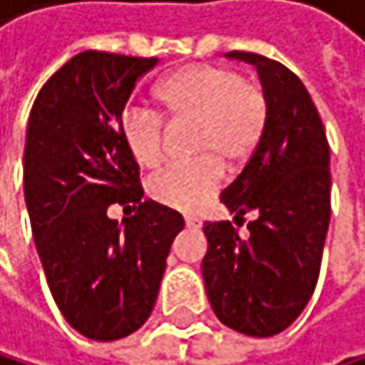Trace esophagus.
Here are the masks:
<instances>
[{"mask_svg": "<svg viewBox=\"0 0 365 365\" xmlns=\"http://www.w3.org/2000/svg\"><path fill=\"white\" fill-rule=\"evenodd\" d=\"M186 227L188 230H199L201 227V221L197 217H186Z\"/></svg>", "mask_w": 365, "mask_h": 365, "instance_id": "esophagus-1", "label": "esophagus"}]
</instances>
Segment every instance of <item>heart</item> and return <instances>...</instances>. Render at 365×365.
<instances>
[{
	"mask_svg": "<svg viewBox=\"0 0 365 365\" xmlns=\"http://www.w3.org/2000/svg\"><path fill=\"white\" fill-rule=\"evenodd\" d=\"M158 115L131 111L122 120V144L142 168L164 160V124H192L186 166H173L148 181V197L166 207L195 212L219 188L221 168H241L267 129V96L232 67L195 63L175 69L153 89Z\"/></svg>",
	"mask_w": 365,
	"mask_h": 365,
	"instance_id": "heart-1",
	"label": "heart"
}]
</instances>
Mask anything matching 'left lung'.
I'll use <instances>...</instances> for the list:
<instances>
[{
	"label": "left lung",
	"instance_id": "8db88e82",
	"mask_svg": "<svg viewBox=\"0 0 365 365\" xmlns=\"http://www.w3.org/2000/svg\"><path fill=\"white\" fill-rule=\"evenodd\" d=\"M227 56L256 65L267 96V129L243 173L221 192L241 225L205 223L201 262L212 311L225 327L272 337L311 300L331 221V148L324 124L302 81L282 63L254 52Z\"/></svg>",
	"mask_w": 365,
	"mask_h": 365
}]
</instances>
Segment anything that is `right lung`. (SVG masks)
Returning a JSON list of instances; mask_svg holds the SVG:
<instances>
[{"label": "right lung", "instance_id": "1", "mask_svg": "<svg viewBox=\"0 0 365 365\" xmlns=\"http://www.w3.org/2000/svg\"><path fill=\"white\" fill-rule=\"evenodd\" d=\"M158 58L87 50L41 87L28 118L24 190L34 245L69 327L96 341L138 331L155 307L184 219L142 201L122 144V111ZM134 205L125 230L109 205Z\"/></svg>", "mask_w": 365, "mask_h": 365}]
</instances>
